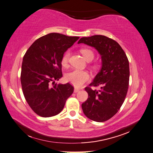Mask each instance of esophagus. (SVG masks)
<instances>
[{
  "instance_id": "obj_1",
  "label": "esophagus",
  "mask_w": 153,
  "mask_h": 153,
  "mask_svg": "<svg viewBox=\"0 0 153 153\" xmlns=\"http://www.w3.org/2000/svg\"><path fill=\"white\" fill-rule=\"evenodd\" d=\"M79 91V89H77V88H74V93H77Z\"/></svg>"
}]
</instances>
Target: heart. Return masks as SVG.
<instances>
[{
  "label": "heart",
  "instance_id": "b5f03b06",
  "mask_svg": "<svg viewBox=\"0 0 153 153\" xmlns=\"http://www.w3.org/2000/svg\"><path fill=\"white\" fill-rule=\"evenodd\" d=\"M81 53L87 61L89 60H92L93 59L94 53L91 50L87 49V48H83L81 50ZM70 55V51H68L63 54L61 59V63L62 66H66L68 62V60H69ZM89 79L90 75L88 72L77 69L71 71L66 75V79L67 82H70L76 87H81L84 83L88 82Z\"/></svg>",
  "mask_w": 153,
  "mask_h": 153
}]
</instances>
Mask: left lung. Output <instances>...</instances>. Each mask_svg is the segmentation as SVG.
<instances>
[{
    "label": "left lung",
    "mask_w": 153,
    "mask_h": 153,
    "mask_svg": "<svg viewBox=\"0 0 153 153\" xmlns=\"http://www.w3.org/2000/svg\"><path fill=\"white\" fill-rule=\"evenodd\" d=\"M77 43L95 48L102 61L101 68L90 84L100 86V89L85 87L88 99L82 105L83 112L93 121H106L118 111L126 97L129 79L128 59L116 41L104 35L82 37Z\"/></svg>",
    "instance_id": "left-lung-1"
}]
</instances>
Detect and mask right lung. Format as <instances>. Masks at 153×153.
<instances>
[{
  "instance_id": "obj_1",
  "label": "right lung",
  "mask_w": 153,
  "mask_h": 153,
  "mask_svg": "<svg viewBox=\"0 0 153 153\" xmlns=\"http://www.w3.org/2000/svg\"><path fill=\"white\" fill-rule=\"evenodd\" d=\"M79 37L51 33L39 38L23 58L21 84L29 106L39 116L59 114L74 92L69 83H55L62 77L61 59Z\"/></svg>"
}]
</instances>
